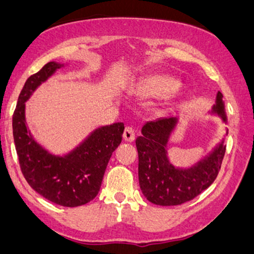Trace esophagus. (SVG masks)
Wrapping results in <instances>:
<instances>
[{
    "mask_svg": "<svg viewBox=\"0 0 254 254\" xmlns=\"http://www.w3.org/2000/svg\"><path fill=\"white\" fill-rule=\"evenodd\" d=\"M124 139L125 141H133L134 139H135V130H134V128L127 126L126 128H125L124 130Z\"/></svg>",
    "mask_w": 254,
    "mask_h": 254,
    "instance_id": "34e87169",
    "label": "esophagus"
}]
</instances>
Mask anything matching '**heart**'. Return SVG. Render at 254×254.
<instances>
[{
    "instance_id": "heart-1",
    "label": "heart",
    "mask_w": 254,
    "mask_h": 254,
    "mask_svg": "<svg viewBox=\"0 0 254 254\" xmlns=\"http://www.w3.org/2000/svg\"><path fill=\"white\" fill-rule=\"evenodd\" d=\"M179 87L178 81L168 76L156 75L143 80L137 86V90L146 96H166L174 93Z\"/></svg>"
}]
</instances>
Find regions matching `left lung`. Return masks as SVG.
Here are the masks:
<instances>
[{
    "label": "left lung",
    "instance_id": "8db88e82",
    "mask_svg": "<svg viewBox=\"0 0 254 254\" xmlns=\"http://www.w3.org/2000/svg\"><path fill=\"white\" fill-rule=\"evenodd\" d=\"M213 113L226 122L223 94L218 92ZM178 118H162L143 125L136 137L139 154V184L145 198L160 206H177L190 201L208 189L220 171L226 146L224 141L190 168H177L167 158L168 139ZM227 134V133H226Z\"/></svg>",
    "mask_w": 254,
    "mask_h": 254
}]
</instances>
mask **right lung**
Masks as SVG:
<instances>
[{
  "instance_id": "1",
  "label": "right lung",
  "mask_w": 254,
  "mask_h": 254,
  "mask_svg": "<svg viewBox=\"0 0 254 254\" xmlns=\"http://www.w3.org/2000/svg\"><path fill=\"white\" fill-rule=\"evenodd\" d=\"M64 67L48 62L24 83L12 115V135L24 179L43 198L56 205L76 207L98 195L112 153L122 140V122L100 127L64 156L54 155L33 139L26 125V101L41 83Z\"/></svg>"
}]
</instances>
